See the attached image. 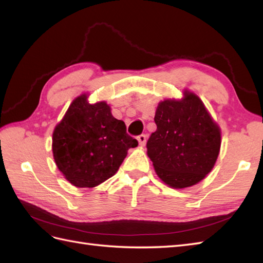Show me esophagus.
<instances>
[{"label": "esophagus", "mask_w": 263, "mask_h": 263, "mask_svg": "<svg viewBox=\"0 0 263 263\" xmlns=\"http://www.w3.org/2000/svg\"><path fill=\"white\" fill-rule=\"evenodd\" d=\"M146 141H147V137L144 136V135H141V136H139V137H138V142H139V146L143 147L144 144H146Z\"/></svg>", "instance_id": "34e87169"}]
</instances>
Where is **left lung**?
I'll return each instance as SVG.
<instances>
[{
	"label": "left lung",
	"mask_w": 263,
	"mask_h": 263,
	"mask_svg": "<svg viewBox=\"0 0 263 263\" xmlns=\"http://www.w3.org/2000/svg\"><path fill=\"white\" fill-rule=\"evenodd\" d=\"M182 99H165L157 106V130L147 142L156 174L173 189L192 186L214 168L221 133L197 95L184 90Z\"/></svg>",
	"instance_id": "1"
}]
</instances>
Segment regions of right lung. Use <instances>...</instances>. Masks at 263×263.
Wrapping results in <instances>:
<instances>
[{
  "instance_id": "right-lung-1",
  "label": "right lung",
  "mask_w": 263,
  "mask_h": 263,
  "mask_svg": "<svg viewBox=\"0 0 263 263\" xmlns=\"http://www.w3.org/2000/svg\"><path fill=\"white\" fill-rule=\"evenodd\" d=\"M138 141L126 133L106 102L89 104L88 95L78 96L53 132V157L72 185L95 187L119 171L127 150Z\"/></svg>"
}]
</instances>
